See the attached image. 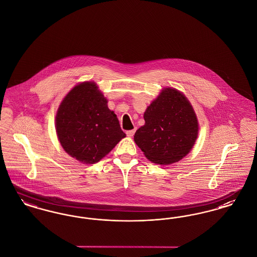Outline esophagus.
<instances>
[{"instance_id":"esophagus-1","label":"esophagus","mask_w":257,"mask_h":257,"mask_svg":"<svg viewBox=\"0 0 257 257\" xmlns=\"http://www.w3.org/2000/svg\"><path fill=\"white\" fill-rule=\"evenodd\" d=\"M135 132H136V129H133V130H128V131L126 132V135H127L128 137H133L135 135Z\"/></svg>"}]
</instances>
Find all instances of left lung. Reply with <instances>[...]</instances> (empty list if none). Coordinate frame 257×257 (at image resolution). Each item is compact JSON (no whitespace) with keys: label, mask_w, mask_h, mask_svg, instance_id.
Listing matches in <instances>:
<instances>
[{"label":"left lung","mask_w":257,"mask_h":257,"mask_svg":"<svg viewBox=\"0 0 257 257\" xmlns=\"http://www.w3.org/2000/svg\"><path fill=\"white\" fill-rule=\"evenodd\" d=\"M144 117L146 124L137 130L134 140L149 161L170 165L182 159L195 145L198 134L196 113L180 91L163 89Z\"/></svg>","instance_id":"8db88e82"}]
</instances>
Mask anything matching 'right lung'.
<instances>
[{
    "label": "right lung",
    "instance_id": "right-lung-1",
    "mask_svg": "<svg viewBox=\"0 0 257 257\" xmlns=\"http://www.w3.org/2000/svg\"><path fill=\"white\" fill-rule=\"evenodd\" d=\"M107 103L93 82L74 86L62 100L56 130L61 147L71 157L97 163L126 136Z\"/></svg>",
    "mask_w": 257,
    "mask_h": 257
}]
</instances>
